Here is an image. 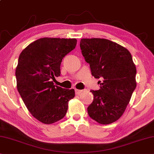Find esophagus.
Wrapping results in <instances>:
<instances>
[{
    "mask_svg": "<svg viewBox=\"0 0 154 154\" xmlns=\"http://www.w3.org/2000/svg\"><path fill=\"white\" fill-rule=\"evenodd\" d=\"M83 91L82 90H79V89H75V93L76 94H80Z\"/></svg>",
    "mask_w": 154,
    "mask_h": 154,
    "instance_id": "1",
    "label": "esophagus"
}]
</instances>
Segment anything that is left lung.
<instances>
[{"instance_id":"obj_1","label":"left lung","mask_w":154,"mask_h":154,"mask_svg":"<svg viewBox=\"0 0 154 154\" xmlns=\"http://www.w3.org/2000/svg\"><path fill=\"white\" fill-rule=\"evenodd\" d=\"M82 53L91 74L101 78L100 89L90 91L94 101L87 108L89 117L101 125L116 122L122 116L137 86V69L131 53L106 38H82Z\"/></svg>"}]
</instances>
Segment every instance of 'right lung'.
<instances>
[{
  "label": "right lung",
  "mask_w": 154,
  "mask_h": 154,
  "mask_svg": "<svg viewBox=\"0 0 154 154\" xmlns=\"http://www.w3.org/2000/svg\"><path fill=\"white\" fill-rule=\"evenodd\" d=\"M77 45L76 38L44 37L28 45L20 53L16 67L17 88L29 111L44 124L64 118L73 89L55 86L63 58Z\"/></svg>",
  "instance_id": "right-lung-1"
}]
</instances>
